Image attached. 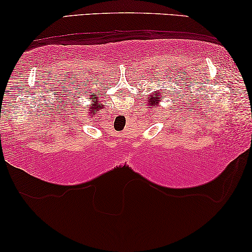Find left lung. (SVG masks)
I'll use <instances>...</instances> for the list:
<instances>
[{
    "label": "left lung",
    "instance_id": "obj_1",
    "mask_svg": "<svg viewBox=\"0 0 252 252\" xmlns=\"http://www.w3.org/2000/svg\"><path fill=\"white\" fill-rule=\"evenodd\" d=\"M150 101H151V104H149L150 108H151V106H153L154 104L158 105V101H160V99H159V96H157V98H155V99H150Z\"/></svg>",
    "mask_w": 252,
    "mask_h": 252
}]
</instances>
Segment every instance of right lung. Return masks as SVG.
<instances>
[{
  "label": "right lung",
  "instance_id": "1",
  "mask_svg": "<svg viewBox=\"0 0 252 252\" xmlns=\"http://www.w3.org/2000/svg\"><path fill=\"white\" fill-rule=\"evenodd\" d=\"M98 105H99V104H94V105H93V108H95L94 110H93V111H94V112H95V111H96V110H98V108H97V106H98Z\"/></svg>",
  "mask_w": 252,
  "mask_h": 252
}]
</instances>
